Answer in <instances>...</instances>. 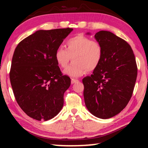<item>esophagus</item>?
<instances>
[{
    "label": "esophagus",
    "mask_w": 148,
    "mask_h": 148,
    "mask_svg": "<svg viewBox=\"0 0 148 148\" xmlns=\"http://www.w3.org/2000/svg\"><path fill=\"white\" fill-rule=\"evenodd\" d=\"M78 82H79V80L76 79H71V84H75V83Z\"/></svg>",
    "instance_id": "1"
}]
</instances>
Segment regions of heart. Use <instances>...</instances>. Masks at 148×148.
Returning <instances> with one entry per match:
<instances>
[{
	"instance_id": "b5f03b06",
	"label": "heart",
	"mask_w": 148,
	"mask_h": 148,
	"mask_svg": "<svg viewBox=\"0 0 148 148\" xmlns=\"http://www.w3.org/2000/svg\"><path fill=\"white\" fill-rule=\"evenodd\" d=\"M66 46V48L63 46L57 48L55 59L58 65L64 69L72 57L71 64L64 71L66 75L78 77L86 71H94L98 68L103 56V47L100 42L79 34L69 38Z\"/></svg>"
}]
</instances>
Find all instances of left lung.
Listing matches in <instances>:
<instances>
[{"instance_id":"1","label":"left lung","mask_w":148,"mask_h":148,"mask_svg":"<svg viewBox=\"0 0 148 148\" xmlns=\"http://www.w3.org/2000/svg\"><path fill=\"white\" fill-rule=\"evenodd\" d=\"M95 38L103 47L100 64L91 76L83 79L85 104L95 116L106 119L118 114L132 96L137 66L131 46L108 31H100Z\"/></svg>"}]
</instances>
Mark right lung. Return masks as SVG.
<instances>
[{"label": "right lung", "instance_id": "1", "mask_svg": "<svg viewBox=\"0 0 148 148\" xmlns=\"http://www.w3.org/2000/svg\"><path fill=\"white\" fill-rule=\"evenodd\" d=\"M73 28L38 30L18 44L9 73L15 100L27 116L50 120L64 104L71 79L62 73L55 52Z\"/></svg>", "mask_w": 148, "mask_h": 148}]
</instances>
